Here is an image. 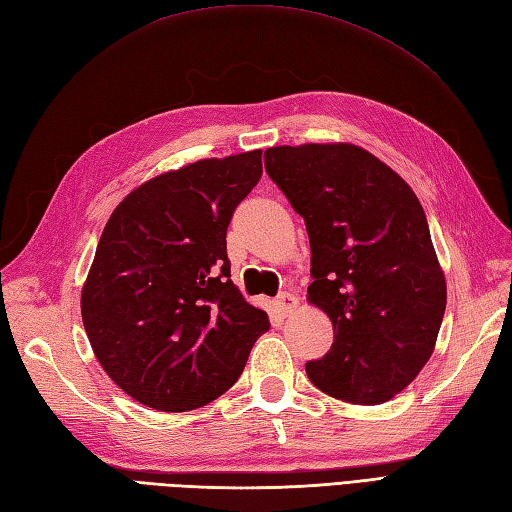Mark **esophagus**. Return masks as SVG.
I'll list each match as a JSON object with an SVG mask.
<instances>
[{"label": "esophagus", "mask_w": 512, "mask_h": 512, "mask_svg": "<svg viewBox=\"0 0 512 512\" xmlns=\"http://www.w3.org/2000/svg\"><path fill=\"white\" fill-rule=\"evenodd\" d=\"M272 307H275V312L279 316H290L296 310V307H299V299H296L294 294L283 292V294L277 296L275 301H272Z\"/></svg>", "instance_id": "esophagus-1"}]
</instances>
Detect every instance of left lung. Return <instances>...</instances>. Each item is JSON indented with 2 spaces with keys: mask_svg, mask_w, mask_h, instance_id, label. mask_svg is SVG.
I'll use <instances>...</instances> for the list:
<instances>
[{
  "mask_svg": "<svg viewBox=\"0 0 512 512\" xmlns=\"http://www.w3.org/2000/svg\"><path fill=\"white\" fill-rule=\"evenodd\" d=\"M264 161L310 235L307 301L334 325V344L305 364L307 377L358 406L392 399L430 360L447 303L419 198L353 144L277 146Z\"/></svg>",
  "mask_w": 512,
  "mask_h": 512,
  "instance_id": "left-lung-1",
  "label": "left lung"
}]
</instances>
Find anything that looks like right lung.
Segmentation results:
<instances>
[{
    "instance_id": "1",
    "label": "right lung",
    "mask_w": 512,
    "mask_h": 512,
    "mask_svg": "<svg viewBox=\"0 0 512 512\" xmlns=\"http://www.w3.org/2000/svg\"><path fill=\"white\" fill-rule=\"evenodd\" d=\"M261 178V150L202 159L111 213L80 296L95 358L159 412L207 406L242 375L268 314L231 281L227 227Z\"/></svg>"
}]
</instances>
